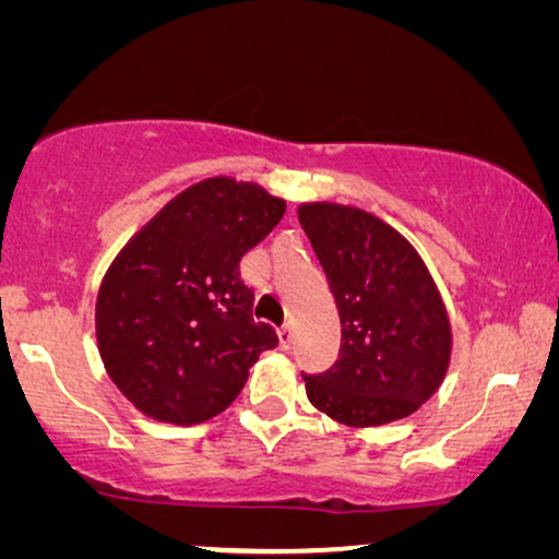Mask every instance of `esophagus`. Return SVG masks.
I'll list each match as a JSON object with an SVG mask.
<instances>
[{
	"label": "esophagus",
	"mask_w": 559,
	"mask_h": 559,
	"mask_svg": "<svg viewBox=\"0 0 559 559\" xmlns=\"http://www.w3.org/2000/svg\"><path fill=\"white\" fill-rule=\"evenodd\" d=\"M280 347L282 349H290L293 347V326H290V323H285V326L280 329Z\"/></svg>",
	"instance_id": "1"
}]
</instances>
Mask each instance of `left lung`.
I'll use <instances>...</instances> for the list:
<instances>
[{
    "label": "left lung",
    "mask_w": 559,
    "mask_h": 559,
    "mask_svg": "<svg viewBox=\"0 0 559 559\" xmlns=\"http://www.w3.org/2000/svg\"><path fill=\"white\" fill-rule=\"evenodd\" d=\"M298 217L342 321L340 360L302 376L308 399L353 427L409 417L436 394L451 360L436 282L409 240L368 212L316 202Z\"/></svg>",
    "instance_id": "1"
}]
</instances>
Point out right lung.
Returning <instances> with one entry per match:
<instances>
[{
  "label": "right lung",
  "mask_w": 559,
  "mask_h": 559,
  "mask_svg": "<svg viewBox=\"0 0 559 559\" xmlns=\"http://www.w3.org/2000/svg\"><path fill=\"white\" fill-rule=\"evenodd\" d=\"M285 215L257 183L191 186L129 240L95 306L108 376L144 415L197 425L233 404L277 332L253 319L240 259Z\"/></svg>",
  "instance_id": "right-lung-1"
}]
</instances>
